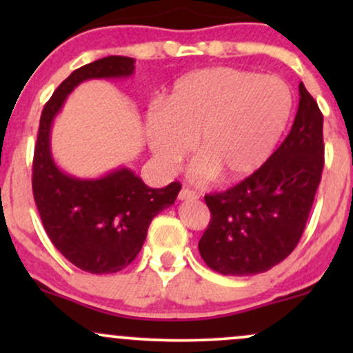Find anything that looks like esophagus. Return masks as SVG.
<instances>
[{"mask_svg":"<svg viewBox=\"0 0 353 353\" xmlns=\"http://www.w3.org/2000/svg\"><path fill=\"white\" fill-rule=\"evenodd\" d=\"M179 199L181 201H196V199H199V196H197V194L194 192V190L182 188L179 190Z\"/></svg>","mask_w":353,"mask_h":353,"instance_id":"1","label":"esophagus"}]
</instances>
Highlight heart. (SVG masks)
Listing matches in <instances>:
<instances>
[{"instance_id": "b5f03b06", "label": "heart", "mask_w": 353, "mask_h": 353, "mask_svg": "<svg viewBox=\"0 0 353 353\" xmlns=\"http://www.w3.org/2000/svg\"><path fill=\"white\" fill-rule=\"evenodd\" d=\"M292 92L275 76L208 68L182 76L145 119L151 151L172 169L193 141L194 181H241L264 165L292 114Z\"/></svg>"}]
</instances>
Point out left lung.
<instances>
[{"label": "left lung", "mask_w": 353, "mask_h": 353, "mask_svg": "<svg viewBox=\"0 0 353 353\" xmlns=\"http://www.w3.org/2000/svg\"><path fill=\"white\" fill-rule=\"evenodd\" d=\"M292 129L265 164L224 192L204 197L210 222L201 257L224 275L267 272L301 241L323 169V116L299 84Z\"/></svg>", "instance_id": "8db88e82"}]
</instances>
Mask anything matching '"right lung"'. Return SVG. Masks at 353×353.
Listing matches in <instances>:
<instances>
[{
  "mask_svg": "<svg viewBox=\"0 0 353 353\" xmlns=\"http://www.w3.org/2000/svg\"><path fill=\"white\" fill-rule=\"evenodd\" d=\"M136 59L108 56L72 71L52 92L39 119L33 159V196L48 237L71 264L89 274H114L136 259L148 228L174 204L179 182L163 189L145 185L131 169L98 179H79L56 165L51 125L72 89L88 79L129 78Z\"/></svg>",
  "mask_w": 353,
  "mask_h": 353,
  "instance_id": "right-lung-1",
  "label": "right lung"
}]
</instances>
